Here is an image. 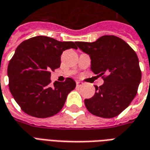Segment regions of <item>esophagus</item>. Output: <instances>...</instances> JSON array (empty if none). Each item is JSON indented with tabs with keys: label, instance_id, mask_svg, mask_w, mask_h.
Returning <instances> with one entry per match:
<instances>
[{
	"label": "esophagus",
	"instance_id": "34e87169",
	"mask_svg": "<svg viewBox=\"0 0 150 150\" xmlns=\"http://www.w3.org/2000/svg\"><path fill=\"white\" fill-rule=\"evenodd\" d=\"M83 83L82 82L76 81V86H77L78 88H79V87H81V86H83Z\"/></svg>",
	"mask_w": 150,
	"mask_h": 150
}]
</instances>
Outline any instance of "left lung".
I'll use <instances>...</instances> for the list:
<instances>
[{"instance_id":"1","label":"left lung","mask_w":150,"mask_h":150,"mask_svg":"<svg viewBox=\"0 0 150 150\" xmlns=\"http://www.w3.org/2000/svg\"><path fill=\"white\" fill-rule=\"evenodd\" d=\"M91 59V71L104 79L96 93L84 100L91 114L103 118L118 116L137 93L142 79L138 57L129 44L114 35H104L93 42H77Z\"/></svg>"}]
</instances>
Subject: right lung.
Listing matches in <instances>:
<instances>
[{
  "instance_id": "obj_1",
  "label": "right lung",
  "mask_w": 150,
  "mask_h": 150,
  "mask_svg": "<svg viewBox=\"0 0 150 150\" xmlns=\"http://www.w3.org/2000/svg\"><path fill=\"white\" fill-rule=\"evenodd\" d=\"M77 49L73 42H59L46 36L25 40L8 62V88L21 109L38 118L50 117L61 111L67 96L75 88L71 78L50 86L51 71L59 68L66 50Z\"/></svg>"
}]
</instances>
